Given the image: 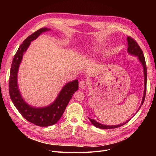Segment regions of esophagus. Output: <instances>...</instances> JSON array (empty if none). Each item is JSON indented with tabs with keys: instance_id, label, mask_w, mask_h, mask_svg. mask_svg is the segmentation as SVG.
<instances>
[{
	"instance_id": "1",
	"label": "esophagus",
	"mask_w": 156,
	"mask_h": 156,
	"mask_svg": "<svg viewBox=\"0 0 156 156\" xmlns=\"http://www.w3.org/2000/svg\"><path fill=\"white\" fill-rule=\"evenodd\" d=\"M87 82L84 81V80H82V81H80L79 83V87L81 89H84L87 87Z\"/></svg>"
}]
</instances>
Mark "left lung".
<instances>
[{
  "instance_id": "1",
  "label": "left lung",
  "mask_w": 156,
  "mask_h": 156,
  "mask_svg": "<svg viewBox=\"0 0 156 156\" xmlns=\"http://www.w3.org/2000/svg\"><path fill=\"white\" fill-rule=\"evenodd\" d=\"M127 45H128V47H127V53H128L129 55H133L136 56L138 58L139 62L141 63L143 66V72H144V93H143V97L142 99V101H141V104L139 108V109L136 112V113L138 112V111L140 109V108L142 106L143 104L144 99H145V96H146V80H147V71H146V62H145V58H144V56L143 55V52L142 49H140L139 45L138 44L136 43L135 40H134L133 38H131V37H127ZM88 119L91 122V123L96 127H98V128L100 129H113V128H116V127H120L126 124L127 122H128L129 120L125 122L124 123H122L119 125H115V126H108V125H104L102 124L101 123H99L98 122L96 121L94 119H91L88 118Z\"/></svg>"
}]
</instances>
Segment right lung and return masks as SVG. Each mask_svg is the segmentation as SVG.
I'll return each instance as SVG.
<instances>
[{
    "label": "right lung",
    "mask_w": 156,
    "mask_h": 156,
    "mask_svg": "<svg viewBox=\"0 0 156 156\" xmlns=\"http://www.w3.org/2000/svg\"><path fill=\"white\" fill-rule=\"evenodd\" d=\"M50 30L48 28H42L23 41L13 58L9 79V93L13 105L27 120L41 127L52 126L59 120L73 94L79 88L77 79L66 83L60 91L55 100L49 105L44 107H32L22 98L18 87L17 73L23 55L29 48L31 41L36 40L42 33Z\"/></svg>",
    "instance_id": "right-lung-1"
}]
</instances>
